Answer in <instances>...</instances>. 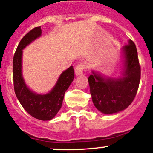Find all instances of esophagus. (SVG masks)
<instances>
[{"label": "esophagus", "instance_id": "obj_1", "mask_svg": "<svg viewBox=\"0 0 153 153\" xmlns=\"http://www.w3.org/2000/svg\"><path fill=\"white\" fill-rule=\"evenodd\" d=\"M84 68H85V64H83V63H80V64H78L75 69V75H81V74H83Z\"/></svg>", "mask_w": 153, "mask_h": 153}]
</instances>
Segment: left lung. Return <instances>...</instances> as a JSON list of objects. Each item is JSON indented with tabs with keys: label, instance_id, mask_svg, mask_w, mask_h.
<instances>
[{
	"label": "left lung",
	"instance_id": "left-lung-1",
	"mask_svg": "<svg viewBox=\"0 0 153 153\" xmlns=\"http://www.w3.org/2000/svg\"><path fill=\"white\" fill-rule=\"evenodd\" d=\"M124 65L119 77H106L92 71L88 78L92 102L98 110L109 115L126 109L133 101L141 79L136 47L132 40L122 48Z\"/></svg>",
	"mask_w": 153,
	"mask_h": 153
}]
</instances>
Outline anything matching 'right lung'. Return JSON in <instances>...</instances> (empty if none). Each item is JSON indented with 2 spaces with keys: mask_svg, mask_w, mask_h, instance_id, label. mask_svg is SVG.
<instances>
[{
  "mask_svg": "<svg viewBox=\"0 0 153 153\" xmlns=\"http://www.w3.org/2000/svg\"><path fill=\"white\" fill-rule=\"evenodd\" d=\"M41 27L32 29L21 39L17 47L12 62L14 89L21 106L29 115L41 121H49L61 108L64 94L73 81L75 72L72 66L64 71L50 92L44 95L32 92L27 86L22 75L23 49L41 37Z\"/></svg>",
  "mask_w": 153,
  "mask_h": 153,
  "instance_id": "1",
  "label": "right lung"
}]
</instances>
